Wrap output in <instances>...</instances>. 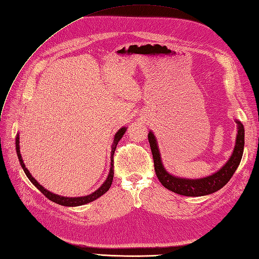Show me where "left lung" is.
<instances>
[{"instance_id":"1","label":"left lung","mask_w":259,"mask_h":259,"mask_svg":"<svg viewBox=\"0 0 259 259\" xmlns=\"http://www.w3.org/2000/svg\"><path fill=\"white\" fill-rule=\"evenodd\" d=\"M237 124V136L236 143L231 158L229 161L222 166L221 169L215 172L210 177L202 178L198 180H187L173 177L167 173L162 165L161 159H160V153L158 149V145L156 138L151 132L148 134V141L150 144V148L152 152L153 164H155V171L160 181L165 188L174 193L184 195V196H204L219 191L220 188L225 186L230 179L232 178L235 170L239 166L241 159L243 156L244 150V126L240 121H236Z\"/></svg>"}]
</instances>
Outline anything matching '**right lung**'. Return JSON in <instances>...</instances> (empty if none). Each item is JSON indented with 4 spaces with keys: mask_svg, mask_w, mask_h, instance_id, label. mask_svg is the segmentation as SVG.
I'll list each match as a JSON object with an SVG mask.
<instances>
[{
    "mask_svg": "<svg viewBox=\"0 0 259 259\" xmlns=\"http://www.w3.org/2000/svg\"><path fill=\"white\" fill-rule=\"evenodd\" d=\"M125 131H126V128L125 127H122L120 131H118L115 136H114V141H113V145H112V150H111V169H110V173L108 176V179L106 180V182L101 185L100 188H98V190L93 193L88 195V196H83V197H63V196H59V195H55L51 192L47 191L46 188H44V186H41L38 182L34 180L31 174L29 173V171L27 170V167L25 166L24 162H23V159H22V155H20V150H19V136L17 135L16 137V152H17V156H18V159H19V162H20V165H22L23 170L25 172V174L27 176V178L30 180L31 183L36 186L38 190L42 193L47 198H49L50 200H52L53 202H55V204H59V205H62V206H80V205H85V204H88V202L93 201L97 198H99L100 196H102V195L104 193H107L109 191V188L111 187V184H112V181H113V176H114V170H113V166H114V160H113V156H114V151H115V148H116V145L118 143V141L122 138V136L124 135Z\"/></svg>",
    "mask_w": 259,
    "mask_h": 259,
    "instance_id": "obj_1",
    "label": "right lung"
}]
</instances>
